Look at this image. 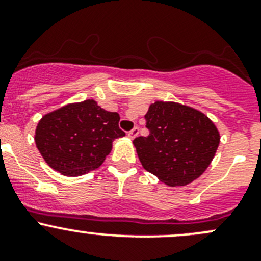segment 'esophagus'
<instances>
[{
  "instance_id": "34e87169",
  "label": "esophagus",
  "mask_w": 261,
  "mask_h": 261,
  "mask_svg": "<svg viewBox=\"0 0 261 261\" xmlns=\"http://www.w3.org/2000/svg\"><path fill=\"white\" fill-rule=\"evenodd\" d=\"M138 132H139L138 128H137V127H134L133 129L128 132V137H129V138H132V139H133V138H136V137L138 136Z\"/></svg>"
}]
</instances>
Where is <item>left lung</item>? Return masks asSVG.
Wrapping results in <instances>:
<instances>
[{"label":"left lung","mask_w":261,"mask_h":261,"mask_svg":"<svg viewBox=\"0 0 261 261\" xmlns=\"http://www.w3.org/2000/svg\"><path fill=\"white\" fill-rule=\"evenodd\" d=\"M147 137H137L141 164L170 187L187 185L205 171L219 144L216 125L203 113L156 101L144 115Z\"/></svg>","instance_id":"1"}]
</instances>
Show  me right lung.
Listing matches in <instances>:
<instances>
[{"mask_svg":"<svg viewBox=\"0 0 261 261\" xmlns=\"http://www.w3.org/2000/svg\"><path fill=\"white\" fill-rule=\"evenodd\" d=\"M120 117L94 100L69 104L44 115L35 143L46 164L67 176H79L104 162L115 138L125 136Z\"/></svg>","mask_w":261,"mask_h":261,"instance_id":"1","label":"right lung"}]
</instances>
